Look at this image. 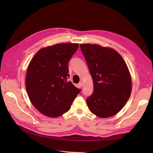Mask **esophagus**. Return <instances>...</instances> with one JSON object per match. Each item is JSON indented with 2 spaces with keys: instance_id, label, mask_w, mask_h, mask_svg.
<instances>
[{
  "instance_id": "1",
  "label": "esophagus",
  "mask_w": 153,
  "mask_h": 153,
  "mask_svg": "<svg viewBox=\"0 0 153 153\" xmlns=\"http://www.w3.org/2000/svg\"><path fill=\"white\" fill-rule=\"evenodd\" d=\"M78 85H79V86L80 87H83V86H84V84H83V83L81 82H80L79 84H78Z\"/></svg>"
}]
</instances>
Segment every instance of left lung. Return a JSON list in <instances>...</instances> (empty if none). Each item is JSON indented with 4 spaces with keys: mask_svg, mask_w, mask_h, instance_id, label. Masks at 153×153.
Masks as SVG:
<instances>
[{
    "mask_svg": "<svg viewBox=\"0 0 153 153\" xmlns=\"http://www.w3.org/2000/svg\"><path fill=\"white\" fill-rule=\"evenodd\" d=\"M93 80L94 92L86 102L100 118L117 114L131 92V78L126 63L116 50L97 44H80Z\"/></svg>",
    "mask_w": 153,
    "mask_h": 153,
    "instance_id": "obj_1",
    "label": "left lung"
}]
</instances>
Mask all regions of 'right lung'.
Instances as JSON below:
<instances>
[{
    "mask_svg": "<svg viewBox=\"0 0 153 153\" xmlns=\"http://www.w3.org/2000/svg\"><path fill=\"white\" fill-rule=\"evenodd\" d=\"M78 43H57L40 49L27 69L25 85L31 103L40 113L57 117L70 109L80 92L68 81V61Z\"/></svg>",
    "mask_w": 153,
    "mask_h": 153,
    "instance_id": "right-lung-1",
    "label": "right lung"
}]
</instances>
